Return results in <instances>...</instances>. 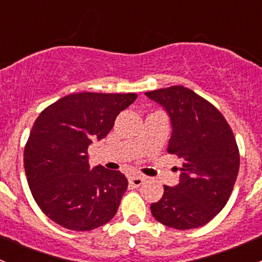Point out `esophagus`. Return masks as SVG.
I'll list each match as a JSON object with an SVG mask.
<instances>
[{
    "mask_svg": "<svg viewBox=\"0 0 262 262\" xmlns=\"http://www.w3.org/2000/svg\"><path fill=\"white\" fill-rule=\"evenodd\" d=\"M144 181H146V178L142 175H133L129 178V184L133 185L134 187H139Z\"/></svg>",
    "mask_w": 262,
    "mask_h": 262,
    "instance_id": "1",
    "label": "esophagus"
}]
</instances>
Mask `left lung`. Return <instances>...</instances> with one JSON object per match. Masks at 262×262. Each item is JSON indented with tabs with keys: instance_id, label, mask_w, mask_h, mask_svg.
Listing matches in <instances>:
<instances>
[{
	"instance_id": "obj_1",
	"label": "left lung",
	"mask_w": 262,
	"mask_h": 262,
	"mask_svg": "<svg viewBox=\"0 0 262 262\" xmlns=\"http://www.w3.org/2000/svg\"><path fill=\"white\" fill-rule=\"evenodd\" d=\"M167 110L172 136L167 152L182 160L180 182L166 186L150 204L156 221L191 229L210 222L228 202L239 170V150L222 113L190 89L171 86L146 92Z\"/></svg>"
}]
</instances>
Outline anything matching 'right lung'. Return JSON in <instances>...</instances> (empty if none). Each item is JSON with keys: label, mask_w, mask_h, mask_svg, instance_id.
I'll use <instances>...</instances> for the list:
<instances>
[{"label": "right lung", "mask_w": 262, "mask_h": 262, "mask_svg": "<svg viewBox=\"0 0 262 262\" xmlns=\"http://www.w3.org/2000/svg\"><path fill=\"white\" fill-rule=\"evenodd\" d=\"M136 94L80 92L62 97L36 118L24 167L41 212L71 231H91L113 219L128 187L120 171L90 170L87 148L114 126Z\"/></svg>", "instance_id": "add662e5"}]
</instances>
